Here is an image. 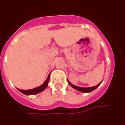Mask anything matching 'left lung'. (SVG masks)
Here are the masks:
<instances>
[{"label":"left lung","mask_w":125,"mask_h":125,"mask_svg":"<svg viewBox=\"0 0 125 125\" xmlns=\"http://www.w3.org/2000/svg\"><path fill=\"white\" fill-rule=\"evenodd\" d=\"M68 83H69V84H70V85L72 87V88H73L74 89L77 90H78V91H80V92H92V91H93V90H94L96 89V88H98V87L100 85V84H101V82H100V83H99V84H98V85L95 86L89 87V88H82V87L76 86H75V85H73V84H71L70 82L68 81Z\"/></svg>","instance_id":"left-lung-1"}]
</instances>
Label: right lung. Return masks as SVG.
I'll use <instances>...</instances> for the list:
<instances>
[{
    "label": "right lung",
    "mask_w": 125,
    "mask_h": 125,
    "mask_svg": "<svg viewBox=\"0 0 125 125\" xmlns=\"http://www.w3.org/2000/svg\"><path fill=\"white\" fill-rule=\"evenodd\" d=\"M49 76H50V73L49 75L47 77V78L45 80V82H44L43 84L41 85L40 86L37 87L35 88H33V89L31 90H21V89H18L21 92H22L23 94H26V95H31V94H38L39 92H42L45 89L48 85V82L49 81Z\"/></svg>",
    "instance_id": "right-lung-1"
}]
</instances>
